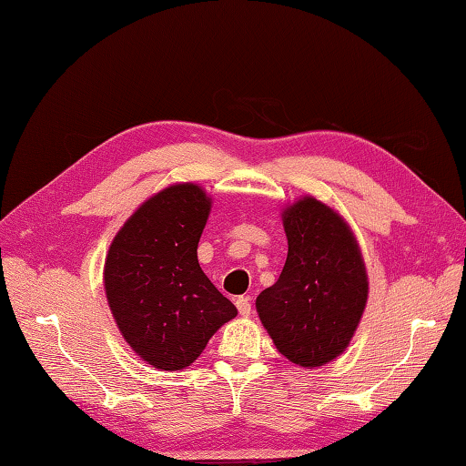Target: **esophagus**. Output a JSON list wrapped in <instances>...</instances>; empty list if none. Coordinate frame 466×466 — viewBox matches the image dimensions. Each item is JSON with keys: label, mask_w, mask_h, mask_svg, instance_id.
Here are the masks:
<instances>
[{"label": "esophagus", "mask_w": 466, "mask_h": 466, "mask_svg": "<svg viewBox=\"0 0 466 466\" xmlns=\"http://www.w3.org/2000/svg\"><path fill=\"white\" fill-rule=\"evenodd\" d=\"M236 309H238L240 316H250V312H252L250 299H246V296H238V299H236Z\"/></svg>", "instance_id": "1"}]
</instances>
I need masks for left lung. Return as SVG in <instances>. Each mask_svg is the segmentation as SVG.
I'll use <instances>...</instances> for the list:
<instances>
[{"instance_id":"left-lung-1","label":"left lung","mask_w":466,"mask_h":466,"mask_svg":"<svg viewBox=\"0 0 466 466\" xmlns=\"http://www.w3.org/2000/svg\"><path fill=\"white\" fill-rule=\"evenodd\" d=\"M282 224L289 256L256 310L279 352L314 369L350 344L369 300V274L349 222L314 196L286 206Z\"/></svg>"}]
</instances>
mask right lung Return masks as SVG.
Masks as SVG:
<instances>
[{"label": "right lung", "mask_w": 466, "mask_h": 466, "mask_svg": "<svg viewBox=\"0 0 466 466\" xmlns=\"http://www.w3.org/2000/svg\"><path fill=\"white\" fill-rule=\"evenodd\" d=\"M212 198L172 184L117 230L104 264V290L124 340L157 370H182L238 310L198 264Z\"/></svg>", "instance_id": "add662e5"}]
</instances>
